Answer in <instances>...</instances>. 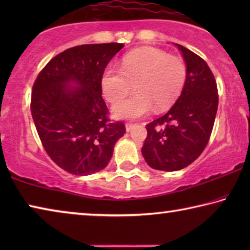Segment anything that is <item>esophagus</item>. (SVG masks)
I'll use <instances>...</instances> for the list:
<instances>
[{"label":"esophagus","mask_w":250,"mask_h":250,"mask_svg":"<svg viewBox=\"0 0 250 250\" xmlns=\"http://www.w3.org/2000/svg\"><path fill=\"white\" fill-rule=\"evenodd\" d=\"M133 126H134V124H131V122H126V124H125V130L129 132V131H131V130L133 129Z\"/></svg>","instance_id":"esophagus-1"}]
</instances>
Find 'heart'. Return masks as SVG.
<instances>
[{
    "instance_id": "1",
    "label": "heart",
    "mask_w": 250,
    "mask_h": 250,
    "mask_svg": "<svg viewBox=\"0 0 250 250\" xmlns=\"http://www.w3.org/2000/svg\"><path fill=\"white\" fill-rule=\"evenodd\" d=\"M188 65L183 58L170 56L156 48H140L125 55L120 68L108 65L101 74L100 88L104 99L116 104L132 90L137 94L113 107L121 119H139L155 109L171 107L184 89Z\"/></svg>"
}]
</instances>
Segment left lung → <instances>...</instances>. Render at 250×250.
Instances as JSON below:
<instances>
[{"label": "left lung", "instance_id": "left-lung-1", "mask_svg": "<svg viewBox=\"0 0 250 250\" xmlns=\"http://www.w3.org/2000/svg\"><path fill=\"white\" fill-rule=\"evenodd\" d=\"M188 65L180 98L166 115L147 124L142 146L146 162L160 171H177L193 163L209 141L218 107L217 84L204 59L176 44Z\"/></svg>", "mask_w": 250, "mask_h": 250}]
</instances>
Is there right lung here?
<instances>
[{
	"label": "right lung",
	"instance_id": "obj_1",
	"mask_svg": "<svg viewBox=\"0 0 250 250\" xmlns=\"http://www.w3.org/2000/svg\"><path fill=\"white\" fill-rule=\"evenodd\" d=\"M124 44H87L58 54L46 64L32 89L31 112L49 158L74 175L108 166L125 124L109 119L101 74ZM76 82L79 87H67Z\"/></svg>",
	"mask_w": 250,
	"mask_h": 250
}]
</instances>
